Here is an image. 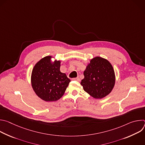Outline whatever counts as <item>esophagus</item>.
<instances>
[{
  "label": "esophagus",
  "instance_id": "34e87169",
  "mask_svg": "<svg viewBox=\"0 0 145 145\" xmlns=\"http://www.w3.org/2000/svg\"><path fill=\"white\" fill-rule=\"evenodd\" d=\"M73 80H76V81H80V79L79 77H76V78H73Z\"/></svg>",
  "mask_w": 145,
  "mask_h": 145
}]
</instances>
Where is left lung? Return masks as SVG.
Instances as JSON below:
<instances>
[{"mask_svg": "<svg viewBox=\"0 0 145 145\" xmlns=\"http://www.w3.org/2000/svg\"><path fill=\"white\" fill-rule=\"evenodd\" d=\"M81 85L84 90L95 99H102L112 90L115 82L114 68L110 62L100 57L90 61L84 72Z\"/></svg>", "mask_w": 145, "mask_h": 145, "instance_id": "1", "label": "left lung"}]
</instances>
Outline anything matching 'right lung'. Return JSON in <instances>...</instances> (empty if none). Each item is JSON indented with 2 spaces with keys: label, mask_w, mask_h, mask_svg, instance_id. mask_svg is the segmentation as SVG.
Returning a JSON list of instances; mask_svg holds the SVG:
<instances>
[{
  "label": "right lung",
  "mask_w": 145,
  "mask_h": 145,
  "mask_svg": "<svg viewBox=\"0 0 145 145\" xmlns=\"http://www.w3.org/2000/svg\"><path fill=\"white\" fill-rule=\"evenodd\" d=\"M52 56L40 59L34 67L31 77V86L36 95L46 101L59 99L64 94L70 79L60 72V61H51Z\"/></svg>",
  "instance_id": "right-lung-1"
}]
</instances>
